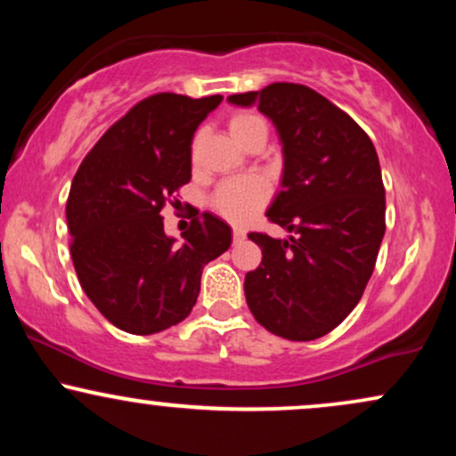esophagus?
<instances>
[{"mask_svg":"<svg viewBox=\"0 0 456 456\" xmlns=\"http://www.w3.org/2000/svg\"><path fill=\"white\" fill-rule=\"evenodd\" d=\"M244 238H246V232H244V229L233 227V242H242Z\"/></svg>","mask_w":456,"mask_h":456,"instance_id":"obj_1","label":"esophagus"}]
</instances>
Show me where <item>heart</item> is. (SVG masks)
Returning a JSON list of instances; mask_svg holds the SVG:
<instances>
[{
  "label": "heart",
  "instance_id": "obj_1",
  "mask_svg": "<svg viewBox=\"0 0 456 456\" xmlns=\"http://www.w3.org/2000/svg\"><path fill=\"white\" fill-rule=\"evenodd\" d=\"M257 126H265V124L255 113H235L229 119V133L233 134L238 143ZM265 201H268V186H265L264 180L253 175L233 177V180L223 182L212 197V203L218 214L232 223H242L246 218H250Z\"/></svg>",
  "mask_w": 456,
  "mask_h": 456
}]
</instances>
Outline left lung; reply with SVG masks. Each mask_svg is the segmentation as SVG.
Wrapping results in <instances>:
<instances>
[{
    "mask_svg": "<svg viewBox=\"0 0 456 456\" xmlns=\"http://www.w3.org/2000/svg\"><path fill=\"white\" fill-rule=\"evenodd\" d=\"M227 101L257 104L279 130L282 188L265 216L294 233H248L264 257L246 274V302L276 337L313 341L354 311L375 270L386 232L378 151L347 113L300 83Z\"/></svg>",
    "mask_w": 456,
    "mask_h": 456,
    "instance_id": "left-lung-1",
    "label": "left lung"
}]
</instances>
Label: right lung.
Here are the masks:
<instances>
[{"mask_svg":"<svg viewBox=\"0 0 456 456\" xmlns=\"http://www.w3.org/2000/svg\"><path fill=\"white\" fill-rule=\"evenodd\" d=\"M223 101L162 92L143 98L98 139L66 203L78 282L113 326L154 334L191 315L201 272L232 246V229L203 214L175 244L160 210L191 182L195 130Z\"/></svg>","mask_w":456,"mask_h":456,"instance_id":"right-lung-1","label":"right lung"}]
</instances>
